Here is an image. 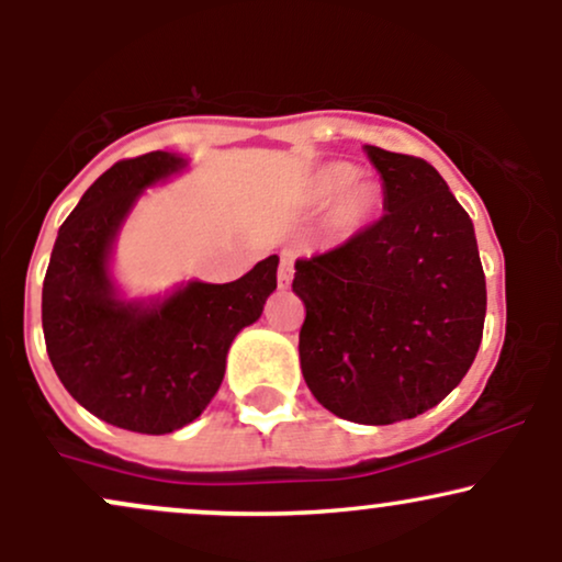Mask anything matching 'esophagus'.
<instances>
[{
	"label": "esophagus",
	"instance_id": "obj_1",
	"mask_svg": "<svg viewBox=\"0 0 562 562\" xmlns=\"http://www.w3.org/2000/svg\"><path fill=\"white\" fill-rule=\"evenodd\" d=\"M277 280H280V288H288L293 282V256L282 254L280 269H277Z\"/></svg>",
	"mask_w": 562,
	"mask_h": 562
}]
</instances>
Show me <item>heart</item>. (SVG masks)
<instances>
[{"label":"heart","mask_w":562,"mask_h":562,"mask_svg":"<svg viewBox=\"0 0 562 562\" xmlns=\"http://www.w3.org/2000/svg\"><path fill=\"white\" fill-rule=\"evenodd\" d=\"M308 195L317 205L333 203L330 227L344 237L362 232L380 214V203H383L375 187L359 182L357 166L340 164V160L314 171Z\"/></svg>","instance_id":"b5f03b06"}]
</instances>
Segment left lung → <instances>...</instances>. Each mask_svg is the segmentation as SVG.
Masks as SVG:
<instances>
[{
    "mask_svg": "<svg viewBox=\"0 0 562 562\" xmlns=\"http://www.w3.org/2000/svg\"><path fill=\"white\" fill-rule=\"evenodd\" d=\"M385 214L344 245L295 261L306 306L301 372L344 420L391 425L460 385L486 319V277L468 211L428 160L364 145Z\"/></svg>",
    "mask_w": 562,
    "mask_h": 562,
    "instance_id": "1",
    "label": "left lung"
}]
</instances>
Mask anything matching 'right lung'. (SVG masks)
Instances as JSON below:
<instances>
[{"label": "right lung", "mask_w": 562, "mask_h": 562, "mask_svg": "<svg viewBox=\"0 0 562 562\" xmlns=\"http://www.w3.org/2000/svg\"><path fill=\"white\" fill-rule=\"evenodd\" d=\"M187 166L147 153L111 166L63 222L42 288L49 362L83 409L134 434H171L216 396L227 351L277 288V256L240 280L184 282L166 299L124 301L111 277L121 224L147 187Z\"/></svg>", "instance_id": "right-lung-1"}]
</instances>
